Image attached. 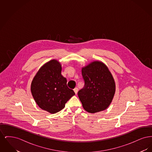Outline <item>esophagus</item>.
<instances>
[{
    "instance_id": "1",
    "label": "esophagus",
    "mask_w": 152,
    "mask_h": 152,
    "mask_svg": "<svg viewBox=\"0 0 152 152\" xmlns=\"http://www.w3.org/2000/svg\"><path fill=\"white\" fill-rule=\"evenodd\" d=\"M73 91H74L75 93L76 94H77V92H78V88H75L73 89Z\"/></svg>"
}]
</instances>
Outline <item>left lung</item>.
Wrapping results in <instances>:
<instances>
[{"mask_svg":"<svg viewBox=\"0 0 152 152\" xmlns=\"http://www.w3.org/2000/svg\"><path fill=\"white\" fill-rule=\"evenodd\" d=\"M85 84L78 92L84 109L94 113L107 108L116 91L114 79L107 66L100 61H94L81 69Z\"/></svg>","mask_w":152,"mask_h":152,"instance_id":"8db88e82","label":"left lung"}]
</instances>
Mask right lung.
Instances as JSON below:
<instances>
[{"mask_svg":"<svg viewBox=\"0 0 152 152\" xmlns=\"http://www.w3.org/2000/svg\"><path fill=\"white\" fill-rule=\"evenodd\" d=\"M61 65L55 59L44 64L31 83V91L37 105L50 113H56L75 94L67 87L61 73Z\"/></svg>","mask_w":152,"mask_h":152,"instance_id":"add662e5","label":"right lung"}]
</instances>
